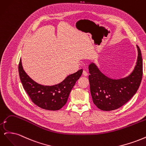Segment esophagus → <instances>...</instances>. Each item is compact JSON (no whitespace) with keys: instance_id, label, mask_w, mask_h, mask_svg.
I'll use <instances>...</instances> for the list:
<instances>
[{"instance_id":"34e87169","label":"esophagus","mask_w":146,"mask_h":146,"mask_svg":"<svg viewBox=\"0 0 146 146\" xmlns=\"http://www.w3.org/2000/svg\"><path fill=\"white\" fill-rule=\"evenodd\" d=\"M83 75L84 76H88V73L86 71V70H83Z\"/></svg>"}]
</instances>
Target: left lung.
Here are the masks:
<instances>
[{
  "label": "left lung",
  "instance_id": "obj_1",
  "mask_svg": "<svg viewBox=\"0 0 146 146\" xmlns=\"http://www.w3.org/2000/svg\"><path fill=\"white\" fill-rule=\"evenodd\" d=\"M135 69L129 76L113 80L101 73L94 64L89 66V82L92 101L103 111H112L126 104L138 91L143 77V59L139 47Z\"/></svg>",
  "mask_w": 146,
  "mask_h": 146
}]
</instances>
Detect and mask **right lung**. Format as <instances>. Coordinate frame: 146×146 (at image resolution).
Listing matches in <instances>:
<instances>
[{
	"label": "right lung",
	"mask_w": 146,
	"mask_h": 146,
	"mask_svg": "<svg viewBox=\"0 0 146 146\" xmlns=\"http://www.w3.org/2000/svg\"><path fill=\"white\" fill-rule=\"evenodd\" d=\"M18 70L22 85L31 100L38 107L52 111L61 109L66 104L70 91L83 72V69H80L69 75L57 85L44 86L35 82L25 73L21 60L19 61Z\"/></svg>",
	"instance_id": "1"
}]
</instances>
